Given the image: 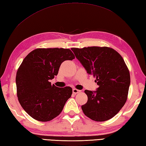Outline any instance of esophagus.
<instances>
[{
  "instance_id": "esophagus-1",
  "label": "esophagus",
  "mask_w": 146,
  "mask_h": 146,
  "mask_svg": "<svg viewBox=\"0 0 146 146\" xmlns=\"http://www.w3.org/2000/svg\"><path fill=\"white\" fill-rule=\"evenodd\" d=\"M80 92V90H78V89H73V93L75 94H78V93H79V92Z\"/></svg>"
}]
</instances>
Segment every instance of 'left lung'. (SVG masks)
<instances>
[{"mask_svg": "<svg viewBox=\"0 0 146 146\" xmlns=\"http://www.w3.org/2000/svg\"><path fill=\"white\" fill-rule=\"evenodd\" d=\"M71 50L87 73L96 78L99 86L95 91L85 90L88 100L82 105L84 114L100 122L114 117L125 104L130 84V75L123 57L107 46Z\"/></svg>", "mask_w": 146, "mask_h": 146, "instance_id": "obj_1", "label": "left lung"}]
</instances>
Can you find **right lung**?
Returning a JSON list of instances; mask_svg holds the SVG:
<instances>
[{"mask_svg": "<svg viewBox=\"0 0 146 146\" xmlns=\"http://www.w3.org/2000/svg\"><path fill=\"white\" fill-rule=\"evenodd\" d=\"M68 48H37L29 54L18 69L16 76L19 103L28 114L46 122L59 115L72 94L70 87H57L49 80L57 75L60 64L73 60Z\"/></svg>", "mask_w": 146, "mask_h": 146, "instance_id": "obj_1", "label": "right lung"}]
</instances>
